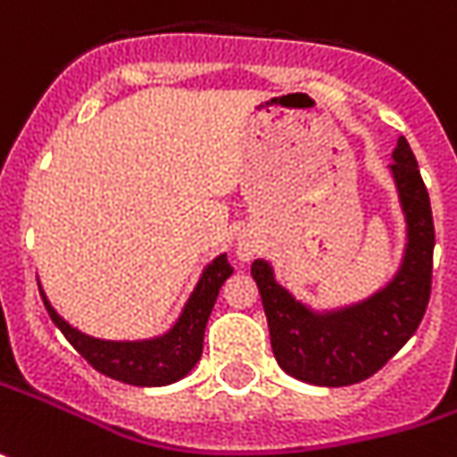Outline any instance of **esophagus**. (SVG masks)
<instances>
[{"label":"esophagus","mask_w":457,"mask_h":457,"mask_svg":"<svg viewBox=\"0 0 457 457\" xmlns=\"http://www.w3.org/2000/svg\"><path fill=\"white\" fill-rule=\"evenodd\" d=\"M260 235L255 229H243L237 237H235V253H237V258L247 262V260H253L260 253Z\"/></svg>","instance_id":"obj_1"}]
</instances>
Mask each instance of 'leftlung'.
<instances>
[{
  "mask_svg": "<svg viewBox=\"0 0 457 457\" xmlns=\"http://www.w3.org/2000/svg\"><path fill=\"white\" fill-rule=\"evenodd\" d=\"M392 159L389 171L407 243L400 268L385 288L352 306L316 311L278 283L268 260H255L250 268L268 316L276 361L306 385L346 386L370 379L410 341L425 316L433 283V210L404 136Z\"/></svg>",
  "mask_w": 457,
  "mask_h": 457,
  "instance_id": "1",
  "label": "left lung"
}]
</instances>
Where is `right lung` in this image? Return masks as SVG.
Instances as JSON below:
<instances>
[{"instance_id": "add662e5", "label": "right lung", "mask_w": 457, "mask_h": 457, "mask_svg": "<svg viewBox=\"0 0 457 457\" xmlns=\"http://www.w3.org/2000/svg\"><path fill=\"white\" fill-rule=\"evenodd\" d=\"M229 276H232V265L228 262V255H217L202 270L197 286L177 323L162 337L141 338V341H105V338L87 337L83 331L72 328L71 323L50 306L42 288L40 295L53 323L93 370L123 385L164 386L179 382L181 377H187L195 370V364L202 356L204 328L210 321L214 301Z\"/></svg>"}]
</instances>
